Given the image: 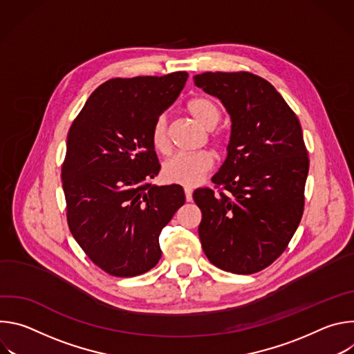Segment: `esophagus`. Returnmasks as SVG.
<instances>
[{
	"label": "esophagus",
	"instance_id": "obj_1",
	"mask_svg": "<svg viewBox=\"0 0 354 354\" xmlns=\"http://www.w3.org/2000/svg\"><path fill=\"white\" fill-rule=\"evenodd\" d=\"M192 193H193V189L186 186L185 187V196H186V201H192Z\"/></svg>",
	"mask_w": 354,
	"mask_h": 354
}]
</instances>
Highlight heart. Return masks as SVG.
I'll return each instance as SVG.
<instances>
[{
  "label": "heart",
  "instance_id": "heart-1",
  "mask_svg": "<svg viewBox=\"0 0 354 354\" xmlns=\"http://www.w3.org/2000/svg\"><path fill=\"white\" fill-rule=\"evenodd\" d=\"M187 111L196 122L206 129H213L220 120V111L217 105L209 97H193L187 102ZM151 144L161 154H168L169 140H168V122L164 115L158 116L149 133ZM216 147H225V138L221 134L213 138ZM213 167V156L206 149L194 151L187 154H176L162 167V178L169 183H178L183 186H194L209 169Z\"/></svg>",
  "mask_w": 354,
  "mask_h": 354
}]
</instances>
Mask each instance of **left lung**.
Here are the masks:
<instances>
[{
    "mask_svg": "<svg viewBox=\"0 0 354 354\" xmlns=\"http://www.w3.org/2000/svg\"><path fill=\"white\" fill-rule=\"evenodd\" d=\"M193 80L231 118L227 158L212 179L223 190L193 193L201 248L221 270L261 272L286 250L304 212L310 160L301 124L262 77L217 71Z\"/></svg>",
    "mask_w": 354,
    "mask_h": 354,
    "instance_id": "1",
    "label": "left lung"
}]
</instances>
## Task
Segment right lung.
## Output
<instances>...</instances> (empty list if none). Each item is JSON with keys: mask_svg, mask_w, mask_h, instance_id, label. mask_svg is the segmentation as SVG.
I'll return each mask as SVG.
<instances>
[{"mask_svg": "<svg viewBox=\"0 0 354 354\" xmlns=\"http://www.w3.org/2000/svg\"><path fill=\"white\" fill-rule=\"evenodd\" d=\"M189 74L112 78L88 97L67 136L62 167L70 231L104 272L133 277L161 259L160 234L185 205L179 185L148 179L161 165L149 133Z\"/></svg>", "mask_w": 354, "mask_h": 354, "instance_id": "1", "label": "right lung"}]
</instances>
